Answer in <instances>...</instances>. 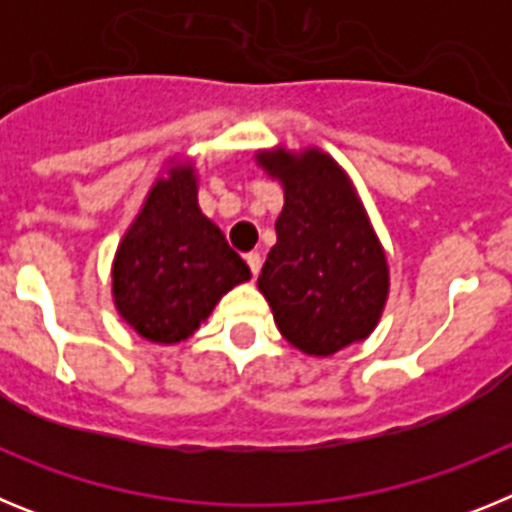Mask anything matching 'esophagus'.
Wrapping results in <instances>:
<instances>
[{
	"instance_id": "1",
	"label": "esophagus",
	"mask_w": 512,
	"mask_h": 512,
	"mask_svg": "<svg viewBox=\"0 0 512 512\" xmlns=\"http://www.w3.org/2000/svg\"><path fill=\"white\" fill-rule=\"evenodd\" d=\"M246 264H248V269H251L253 277H259V271H261V253H256V251L246 253Z\"/></svg>"
}]
</instances>
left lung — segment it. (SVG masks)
Returning <instances> with one entry per match:
<instances>
[{"mask_svg": "<svg viewBox=\"0 0 512 512\" xmlns=\"http://www.w3.org/2000/svg\"><path fill=\"white\" fill-rule=\"evenodd\" d=\"M259 164L284 184L277 246L259 289L292 346L330 356L374 330L387 300V259L341 166L320 151H274Z\"/></svg>", "mask_w": 512, "mask_h": 512, "instance_id": "1", "label": "left lung"}]
</instances>
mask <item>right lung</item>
<instances>
[{
	"label": "right lung",
	"mask_w": 512,
	"mask_h": 512,
	"mask_svg": "<svg viewBox=\"0 0 512 512\" xmlns=\"http://www.w3.org/2000/svg\"><path fill=\"white\" fill-rule=\"evenodd\" d=\"M251 279L223 230L202 215L192 166L158 179L112 264L120 315L153 343H179L200 328L217 300Z\"/></svg>",
	"instance_id": "1"
}]
</instances>
